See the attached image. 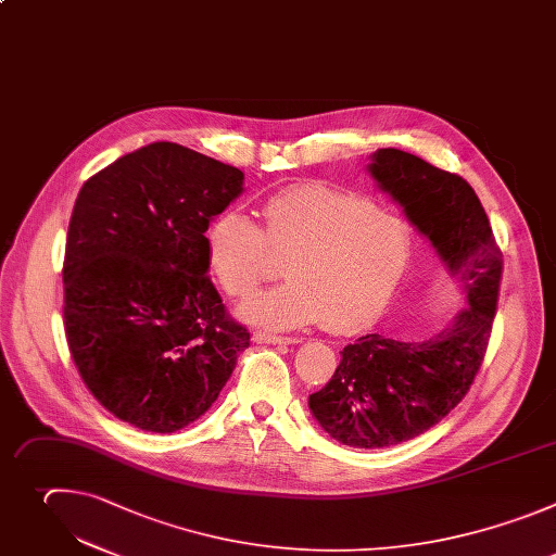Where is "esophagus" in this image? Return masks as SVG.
Instances as JSON below:
<instances>
[{
    "instance_id": "esophagus-1",
    "label": "esophagus",
    "mask_w": 556,
    "mask_h": 556,
    "mask_svg": "<svg viewBox=\"0 0 556 556\" xmlns=\"http://www.w3.org/2000/svg\"><path fill=\"white\" fill-rule=\"evenodd\" d=\"M252 340L256 344H274V346H289V344H298V340L293 338H280V336H271V332H265V330H256Z\"/></svg>"
}]
</instances>
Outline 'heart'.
<instances>
[{
	"instance_id": "1",
	"label": "heart",
	"mask_w": 556,
	"mask_h": 556,
	"mask_svg": "<svg viewBox=\"0 0 556 556\" xmlns=\"http://www.w3.org/2000/svg\"><path fill=\"white\" fill-rule=\"evenodd\" d=\"M258 224L241 210L220 212L205 232L212 278L245 298L287 258L285 285L239 306L267 328H300L324 319L336 332L370 324L392 300L412 258V228L372 197L324 184H293L263 203Z\"/></svg>"
}]
</instances>
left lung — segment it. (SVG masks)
<instances>
[{
	"label": "left lung",
	"instance_id": "obj_1",
	"mask_svg": "<svg viewBox=\"0 0 556 556\" xmlns=\"http://www.w3.org/2000/svg\"><path fill=\"white\" fill-rule=\"evenodd\" d=\"M368 173L429 239L467 300L452 326L429 340L372 332L349 344L336 375L308 396L330 438L381 450L420 435L469 392L491 340L504 261L476 190L460 175L399 149H379Z\"/></svg>",
	"mask_w": 556,
	"mask_h": 556
}]
</instances>
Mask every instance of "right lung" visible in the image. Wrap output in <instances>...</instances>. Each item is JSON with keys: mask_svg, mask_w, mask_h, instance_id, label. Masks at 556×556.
<instances>
[{"mask_svg": "<svg viewBox=\"0 0 556 556\" xmlns=\"http://www.w3.org/2000/svg\"><path fill=\"white\" fill-rule=\"evenodd\" d=\"M245 175L153 142L89 177L74 203L63 321L78 375L116 418L173 433L210 409L250 332L207 276L205 230Z\"/></svg>", "mask_w": 556, "mask_h": 556, "instance_id": "right-lung-1", "label": "right lung"}]
</instances>
